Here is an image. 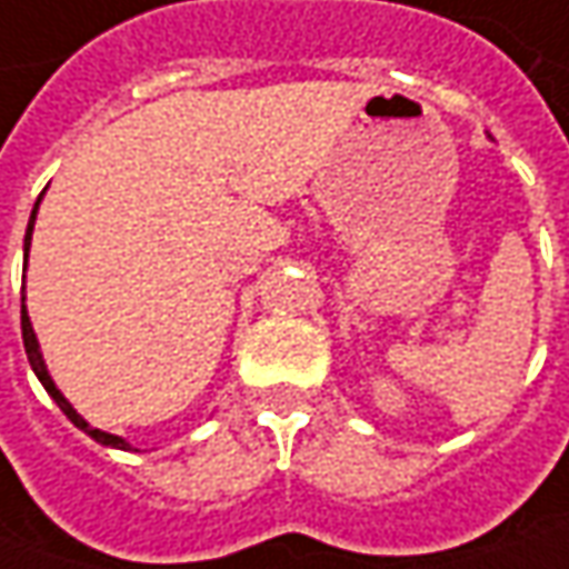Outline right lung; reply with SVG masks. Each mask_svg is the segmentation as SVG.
Instances as JSON below:
<instances>
[{
    "instance_id": "obj_1",
    "label": "right lung",
    "mask_w": 569,
    "mask_h": 569,
    "mask_svg": "<svg viewBox=\"0 0 569 569\" xmlns=\"http://www.w3.org/2000/svg\"><path fill=\"white\" fill-rule=\"evenodd\" d=\"M40 202V199H37ZM33 214H37V206H33L31 211V221H28V233H24V266H28V247H31V230H33ZM21 339H24V351H28V361H31L33 373H37V380L43 382V389L53 396V402L62 408V415L72 421V425L78 427V430H84L91 440H98V443H103V447H117V449H129L126 447V440H120V437H113V433H103V430H98V427H91L81 415H78L72 405L66 402V396L56 389V382L50 380V373H47V363H43V355H40V348H37V336H33L31 329V319H28V310L21 307Z\"/></svg>"
}]
</instances>
